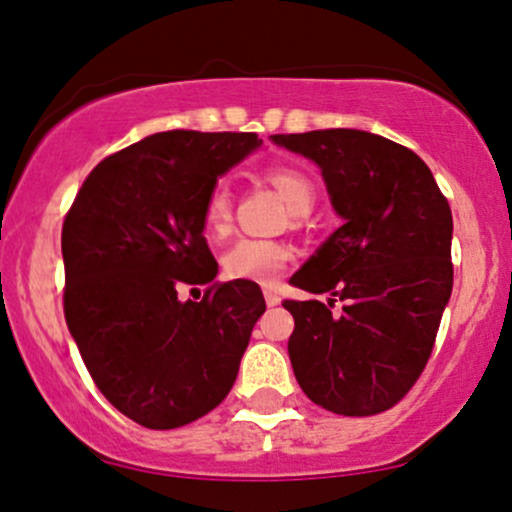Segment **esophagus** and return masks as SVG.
Returning a JSON list of instances; mask_svg holds the SVG:
<instances>
[{"label": "esophagus", "mask_w": 512, "mask_h": 512, "mask_svg": "<svg viewBox=\"0 0 512 512\" xmlns=\"http://www.w3.org/2000/svg\"><path fill=\"white\" fill-rule=\"evenodd\" d=\"M264 301H267L269 308H274V305L281 303V298H279V293H276V291L267 289V291H264Z\"/></svg>", "instance_id": "1"}]
</instances>
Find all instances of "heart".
I'll use <instances>...</instances> for the list:
<instances>
[{
	"mask_svg": "<svg viewBox=\"0 0 512 512\" xmlns=\"http://www.w3.org/2000/svg\"><path fill=\"white\" fill-rule=\"evenodd\" d=\"M269 180L286 199L293 214H308L315 204V185L308 173L293 166H276L269 170ZM202 221L209 236L223 238L231 231L233 199L226 182H214L207 192L202 209ZM291 250L274 240L243 238L223 255V269L231 279L252 281V284H274L289 262Z\"/></svg>",
	"mask_w": 512,
	"mask_h": 512,
	"instance_id": "b5f03b06",
	"label": "heart"
}]
</instances>
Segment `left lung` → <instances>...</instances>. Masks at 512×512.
<instances>
[{
  "label": "left lung",
  "mask_w": 512,
  "mask_h": 512,
  "mask_svg": "<svg viewBox=\"0 0 512 512\" xmlns=\"http://www.w3.org/2000/svg\"><path fill=\"white\" fill-rule=\"evenodd\" d=\"M272 142L320 166L344 221L291 276L330 296L284 301L293 373L322 409L380 414L414 387L436 344L452 293L450 204L426 163L380 134L315 129Z\"/></svg>",
  "instance_id": "left-lung-1"
}]
</instances>
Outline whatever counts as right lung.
Listing matches in <instances>:
<instances>
[{
	"instance_id": "right-lung-1",
	"label": "right lung",
	"mask_w": 512,
	"mask_h": 512,
	"mask_svg": "<svg viewBox=\"0 0 512 512\" xmlns=\"http://www.w3.org/2000/svg\"><path fill=\"white\" fill-rule=\"evenodd\" d=\"M260 144L255 132L151 134L103 158L64 216L67 327L105 399L146 428L219 407L267 308L260 286L240 279L209 286L202 301L178 296L219 272L204 199Z\"/></svg>"
}]
</instances>
